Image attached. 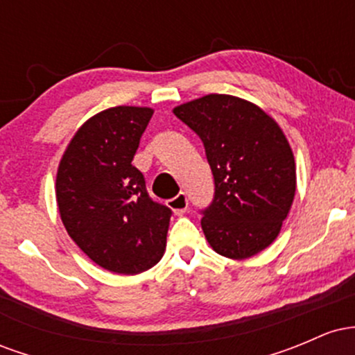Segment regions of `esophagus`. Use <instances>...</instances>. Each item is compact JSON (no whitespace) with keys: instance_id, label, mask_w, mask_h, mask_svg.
I'll use <instances>...</instances> for the list:
<instances>
[{"instance_id":"obj_1","label":"esophagus","mask_w":355,"mask_h":355,"mask_svg":"<svg viewBox=\"0 0 355 355\" xmlns=\"http://www.w3.org/2000/svg\"><path fill=\"white\" fill-rule=\"evenodd\" d=\"M168 207L175 211V215H183L189 209V198H187V193H178L177 197L170 198Z\"/></svg>"}]
</instances>
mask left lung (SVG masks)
<instances>
[{
	"mask_svg": "<svg viewBox=\"0 0 355 355\" xmlns=\"http://www.w3.org/2000/svg\"><path fill=\"white\" fill-rule=\"evenodd\" d=\"M200 137L215 183L214 200L200 210L202 229L215 252L248 259L279 235L295 195V162L280 126L230 95H207L173 110Z\"/></svg>",
	"mask_w": 355,
	"mask_h": 355,
	"instance_id": "obj_1",
	"label": "left lung"
}]
</instances>
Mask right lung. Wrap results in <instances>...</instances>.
Listing matches in <instances>:
<instances>
[{"label":"right lung","mask_w":355,"mask_h":355,"mask_svg":"<svg viewBox=\"0 0 355 355\" xmlns=\"http://www.w3.org/2000/svg\"><path fill=\"white\" fill-rule=\"evenodd\" d=\"M152 108L115 107L92 116L60 162L56 202L68 235L100 267L140 274L162 259L172 210L146 191L132 165Z\"/></svg>","instance_id":"add662e5"}]
</instances>
